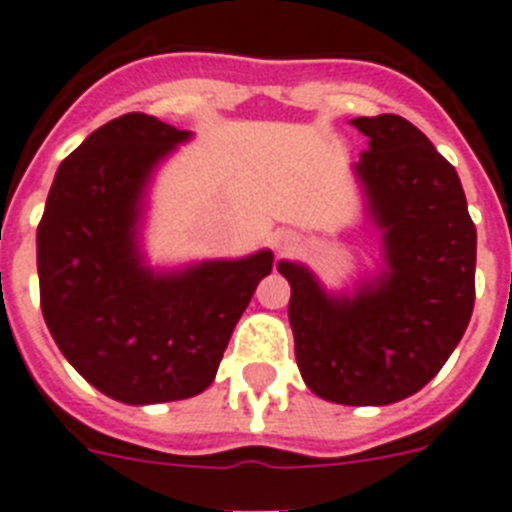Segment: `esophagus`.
Wrapping results in <instances>:
<instances>
[{
    "label": "esophagus",
    "instance_id": "34e87169",
    "mask_svg": "<svg viewBox=\"0 0 512 512\" xmlns=\"http://www.w3.org/2000/svg\"><path fill=\"white\" fill-rule=\"evenodd\" d=\"M296 242H298V237L293 232H278L273 237V247L278 255H285V252L293 250V247H296Z\"/></svg>",
    "mask_w": 512,
    "mask_h": 512
}]
</instances>
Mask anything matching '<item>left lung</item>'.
Segmentation results:
<instances>
[{
    "instance_id": "left-lung-1",
    "label": "left lung",
    "mask_w": 512,
    "mask_h": 512,
    "mask_svg": "<svg viewBox=\"0 0 512 512\" xmlns=\"http://www.w3.org/2000/svg\"><path fill=\"white\" fill-rule=\"evenodd\" d=\"M367 150L352 165L377 229L375 273L326 290L303 262L290 283L296 362L311 393L339 405H390L444 367L474 308L477 229L457 170L398 114L352 119Z\"/></svg>"
}]
</instances>
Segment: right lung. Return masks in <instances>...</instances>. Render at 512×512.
Returning a JSON list of instances; mask_svg holds the SVG:
<instances>
[{"mask_svg":"<svg viewBox=\"0 0 512 512\" xmlns=\"http://www.w3.org/2000/svg\"><path fill=\"white\" fill-rule=\"evenodd\" d=\"M193 137L122 114L61 163L38 227L40 306L63 357L127 405L193 398L222 354L273 252L153 267L142 250L147 193Z\"/></svg>","mask_w":512,"mask_h":512,"instance_id":"right-lung-1","label":"right lung"}]
</instances>
